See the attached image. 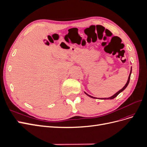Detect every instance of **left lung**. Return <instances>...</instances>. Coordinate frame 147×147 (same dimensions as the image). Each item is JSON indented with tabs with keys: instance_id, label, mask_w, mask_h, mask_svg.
<instances>
[{
	"instance_id": "obj_1",
	"label": "left lung",
	"mask_w": 147,
	"mask_h": 147,
	"mask_svg": "<svg viewBox=\"0 0 147 147\" xmlns=\"http://www.w3.org/2000/svg\"><path fill=\"white\" fill-rule=\"evenodd\" d=\"M131 72H132V68H131V72H130V74H129V78H128V80H127V83H126V84H125V86H124L121 90H120L119 91H118L116 94H115L113 96H112V97H108V98H102L101 99H114L115 97H116L120 92H122L123 90H125V88L127 86V85H128V84H129V80H130V77H131ZM85 94H86V95H88V96H90V97H92V98H93V99H96V97H92V96H90V95H88L87 93H86L85 92Z\"/></svg>"
}]
</instances>
